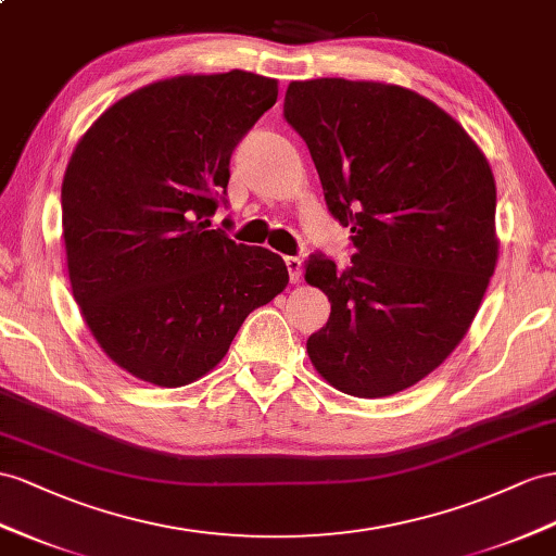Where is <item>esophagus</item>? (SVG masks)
Instances as JSON below:
<instances>
[{
  "instance_id": "34e87169",
  "label": "esophagus",
  "mask_w": 556,
  "mask_h": 556,
  "mask_svg": "<svg viewBox=\"0 0 556 556\" xmlns=\"http://www.w3.org/2000/svg\"><path fill=\"white\" fill-rule=\"evenodd\" d=\"M287 267H289L291 281H293V283L301 281V277H303V261L295 258V255H289V258H287Z\"/></svg>"
}]
</instances>
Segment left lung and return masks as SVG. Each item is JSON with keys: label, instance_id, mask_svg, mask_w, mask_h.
Instances as JSON below:
<instances>
[{"label": "left lung", "instance_id": "obj_1", "mask_svg": "<svg viewBox=\"0 0 556 556\" xmlns=\"http://www.w3.org/2000/svg\"><path fill=\"white\" fill-rule=\"evenodd\" d=\"M283 117L305 140L326 206L350 227L348 267L309 255L331 317L307 354L340 392L416 386L465 338L497 261L495 180L463 126L380 81H291Z\"/></svg>", "mask_w": 556, "mask_h": 556}]
</instances>
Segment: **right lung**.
Instances as JSON below:
<instances>
[{
    "label": "right lung",
    "mask_w": 556,
    "mask_h": 556,
    "mask_svg": "<svg viewBox=\"0 0 556 556\" xmlns=\"http://www.w3.org/2000/svg\"><path fill=\"white\" fill-rule=\"evenodd\" d=\"M277 93V79L244 70L154 81L108 108L70 156L73 295L108 357L152 386L206 376L251 312L287 289L281 255L208 230L230 156Z\"/></svg>",
    "instance_id": "right-lung-1"
}]
</instances>
